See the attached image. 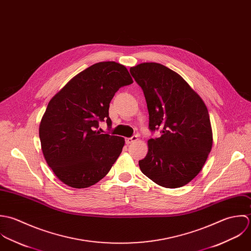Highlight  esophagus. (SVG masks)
Masks as SVG:
<instances>
[{"instance_id":"obj_1","label":"esophagus","mask_w":251,"mask_h":251,"mask_svg":"<svg viewBox=\"0 0 251 251\" xmlns=\"http://www.w3.org/2000/svg\"><path fill=\"white\" fill-rule=\"evenodd\" d=\"M137 141H138V136L134 135L133 137H131V138H127V139H126V144H127V145H130V144L135 143V142H137Z\"/></svg>"}]
</instances>
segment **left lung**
<instances>
[{"instance_id": "obj_1", "label": "left lung", "mask_w": 251, "mask_h": 251, "mask_svg": "<svg viewBox=\"0 0 251 251\" xmlns=\"http://www.w3.org/2000/svg\"><path fill=\"white\" fill-rule=\"evenodd\" d=\"M130 73L144 91L150 129L162 133L149 140V152L139 161L140 169L160 186H184L200 173L211 151L207 108L190 85L164 65L143 63Z\"/></svg>"}]
</instances>
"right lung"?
Returning <instances> with one entry per match:
<instances>
[{
    "label": "right lung",
    "instance_id": "add662e5",
    "mask_svg": "<svg viewBox=\"0 0 251 251\" xmlns=\"http://www.w3.org/2000/svg\"><path fill=\"white\" fill-rule=\"evenodd\" d=\"M131 83L125 66L100 62L73 77L50 100L39 133L46 161L63 183L86 188L109 172L125 141L97 129L100 121L111 125L109 102Z\"/></svg>",
    "mask_w": 251,
    "mask_h": 251
}]
</instances>
